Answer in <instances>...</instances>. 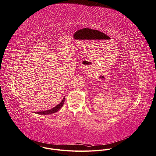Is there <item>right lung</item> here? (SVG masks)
<instances>
[{
	"label": "right lung",
	"mask_w": 156,
	"mask_h": 156,
	"mask_svg": "<svg viewBox=\"0 0 156 156\" xmlns=\"http://www.w3.org/2000/svg\"><path fill=\"white\" fill-rule=\"evenodd\" d=\"M64 100H65V96L63 98L62 101H61V102L58 104L57 105H56L55 107H54V108L50 109V110H45V111H42V112H35V113L37 114H39V115H50V114H52L54 113L57 112H58L63 105L64 102Z\"/></svg>",
	"instance_id": "obj_1"
}]
</instances>
